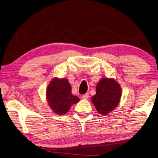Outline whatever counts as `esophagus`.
I'll return each mask as SVG.
<instances>
[{
	"label": "esophagus",
	"instance_id": "esophagus-1",
	"mask_svg": "<svg viewBox=\"0 0 158 158\" xmlns=\"http://www.w3.org/2000/svg\"><path fill=\"white\" fill-rule=\"evenodd\" d=\"M89 97V93H86V94H82V99H88Z\"/></svg>",
	"mask_w": 158,
	"mask_h": 158
}]
</instances>
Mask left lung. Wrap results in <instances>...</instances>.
Segmentation results:
<instances>
[{
	"label": "left lung",
	"mask_w": 158,
	"mask_h": 158,
	"mask_svg": "<svg viewBox=\"0 0 158 158\" xmlns=\"http://www.w3.org/2000/svg\"><path fill=\"white\" fill-rule=\"evenodd\" d=\"M121 94L120 86L115 80L103 78L97 85L92 102L99 113L107 115L120 103Z\"/></svg>",
	"instance_id": "1"
}]
</instances>
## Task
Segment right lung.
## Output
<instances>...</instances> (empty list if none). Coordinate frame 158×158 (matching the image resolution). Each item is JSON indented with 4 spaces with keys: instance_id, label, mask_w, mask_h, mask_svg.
Segmentation results:
<instances>
[{
    "instance_id": "obj_1",
    "label": "right lung",
    "mask_w": 158,
    "mask_h": 158,
    "mask_svg": "<svg viewBox=\"0 0 158 158\" xmlns=\"http://www.w3.org/2000/svg\"><path fill=\"white\" fill-rule=\"evenodd\" d=\"M47 99L48 106L55 114L63 115L80 99L72 94V88L67 79H52L47 87Z\"/></svg>"
}]
</instances>
